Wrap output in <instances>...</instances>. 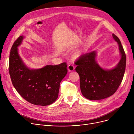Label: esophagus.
Returning <instances> with one entry per match:
<instances>
[{
  "label": "esophagus",
  "mask_w": 134,
  "mask_h": 134,
  "mask_svg": "<svg viewBox=\"0 0 134 134\" xmlns=\"http://www.w3.org/2000/svg\"><path fill=\"white\" fill-rule=\"evenodd\" d=\"M67 68H68V70L69 71H73L74 70L75 67L73 65H69L68 66Z\"/></svg>",
  "instance_id": "esophagus-1"
}]
</instances>
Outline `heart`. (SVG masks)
Returning a JSON list of instances; mask_svg holds the SVG:
<instances>
[{
  "label": "heart",
  "instance_id": "obj_1",
  "mask_svg": "<svg viewBox=\"0 0 134 134\" xmlns=\"http://www.w3.org/2000/svg\"><path fill=\"white\" fill-rule=\"evenodd\" d=\"M85 50L84 49H80L75 51L72 54V58L74 60H77L80 59L84 53Z\"/></svg>",
  "mask_w": 134,
  "mask_h": 134
}]
</instances>
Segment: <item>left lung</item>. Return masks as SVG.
Returning a JSON list of instances; mask_svg holds the SVG:
<instances>
[{
    "mask_svg": "<svg viewBox=\"0 0 134 134\" xmlns=\"http://www.w3.org/2000/svg\"><path fill=\"white\" fill-rule=\"evenodd\" d=\"M118 44L120 59L114 68L106 69L97 63V52L85 54L75 62L76 71L80 77L81 91L83 96L90 100L107 98L116 92L120 85L126 69V56L119 38L112 34Z\"/></svg>",
    "mask_w": 134,
    "mask_h": 134,
    "instance_id": "8db88e82",
    "label": "left lung"
}]
</instances>
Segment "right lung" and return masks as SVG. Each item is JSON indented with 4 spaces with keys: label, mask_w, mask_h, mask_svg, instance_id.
<instances>
[{
    "label": "right lung",
    "mask_w": 134,
    "mask_h": 134,
    "mask_svg": "<svg viewBox=\"0 0 134 134\" xmlns=\"http://www.w3.org/2000/svg\"><path fill=\"white\" fill-rule=\"evenodd\" d=\"M24 38L21 35L14 43L9 55V72L12 84L21 96L29 102L46 106L58 98L60 83L67 73L66 63L31 69L18 51Z\"/></svg>",
    "instance_id": "1"
}]
</instances>
